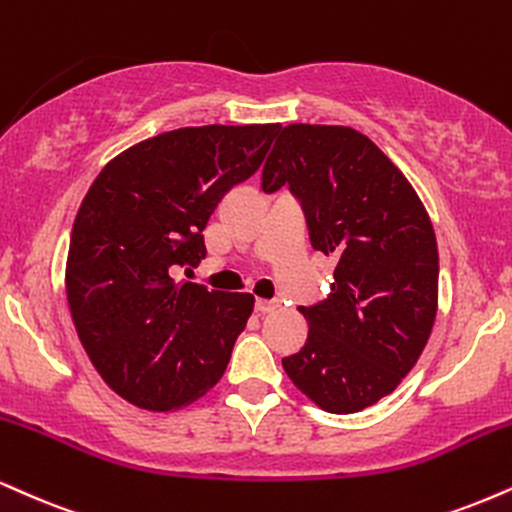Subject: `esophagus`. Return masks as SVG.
<instances>
[{"instance_id":"esophagus-1","label":"esophagus","mask_w":512,"mask_h":512,"mask_svg":"<svg viewBox=\"0 0 512 512\" xmlns=\"http://www.w3.org/2000/svg\"><path fill=\"white\" fill-rule=\"evenodd\" d=\"M279 303L276 300H255V312L257 315H267V312H274Z\"/></svg>"}]
</instances>
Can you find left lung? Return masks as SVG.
Listing matches in <instances>:
<instances>
[{"label": "left lung", "mask_w": 512, "mask_h": 512, "mask_svg": "<svg viewBox=\"0 0 512 512\" xmlns=\"http://www.w3.org/2000/svg\"><path fill=\"white\" fill-rule=\"evenodd\" d=\"M288 186L312 248L336 257L324 300L300 307L305 346L283 357L319 408L360 412L396 389L427 346L439 303L429 214L400 169L348 126L291 123L262 169V190Z\"/></svg>", "instance_id": "1"}]
</instances>
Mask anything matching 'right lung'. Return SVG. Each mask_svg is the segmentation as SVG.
I'll return each instance as SVG.
<instances>
[{
	"label": "right lung",
	"mask_w": 512,
	"mask_h": 512,
	"mask_svg": "<svg viewBox=\"0 0 512 512\" xmlns=\"http://www.w3.org/2000/svg\"><path fill=\"white\" fill-rule=\"evenodd\" d=\"M279 123L178 128L114 157L73 221L66 298L85 353L112 391L176 410L212 389L252 315L250 293L174 281L205 260L221 197L260 169Z\"/></svg>",
	"instance_id": "right-lung-1"
}]
</instances>
